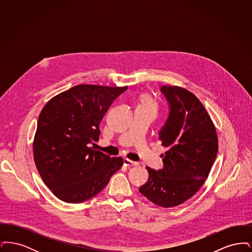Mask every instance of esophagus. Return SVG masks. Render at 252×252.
<instances>
[{"label": "esophagus", "mask_w": 252, "mask_h": 252, "mask_svg": "<svg viewBox=\"0 0 252 252\" xmlns=\"http://www.w3.org/2000/svg\"><path fill=\"white\" fill-rule=\"evenodd\" d=\"M124 164H125L126 166H135V165H138L139 163L136 162V161H133V160L127 158H124Z\"/></svg>", "instance_id": "1"}]
</instances>
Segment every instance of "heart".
<instances>
[{
  "instance_id": "obj_1",
  "label": "heart",
  "mask_w": 252,
  "mask_h": 252,
  "mask_svg": "<svg viewBox=\"0 0 252 252\" xmlns=\"http://www.w3.org/2000/svg\"><path fill=\"white\" fill-rule=\"evenodd\" d=\"M138 107L150 108V109H153L156 111L157 103L152 97H150L149 95H144L141 98V100L138 104Z\"/></svg>"
}]
</instances>
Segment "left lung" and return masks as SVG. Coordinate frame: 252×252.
Returning a JSON list of instances; mask_svg holds the SVG:
<instances>
[{
	"label": "left lung",
	"instance_id": "left-lung-1",
	"mask_svg": "<svg viewBox=\"0 0 252 252\" xmlns=\"http://www.w3.org/2000/svg\"><path fill=\"white\" fill-rule=\"evenodd\" d=\"M170 112L158 133L167 148L163 168L146 167L149 178L139 191L163 208L187 201L202 187L216 160L218 139L216 126L198 98L178 86H162Z\"/></svg>",
	"mask_w": 252,
	"mask_h": 252
}]
</instances>
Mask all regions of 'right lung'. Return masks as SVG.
I'll return each mask as SVG.
<instances>
[{"instance_id":"1","label":"right lung","mask_w":252,"mask_h":252,"mask_svg":"<svg viewBox=\"0 0 252 252\" xmlns=\"http://www.w3.org/2000/svg\"><path fill=\"white\" fill-rule=\"evenodd\" d=\"M127 87L77 85L53 97L42 108L33 142L36 169L60 200L81 203L101 192L123 166L90 147L98 142L99 125Z\"/></svg>"}]
</instances>
